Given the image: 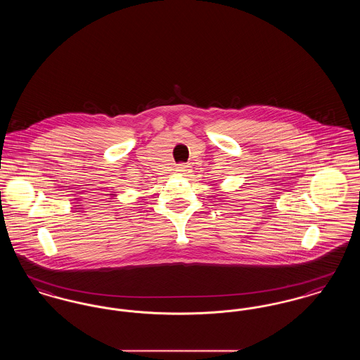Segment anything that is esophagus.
<instances>
[{
    "instance_id": "obj_1",
    "label": "esophagus",
    "mask_w": 360,
    "mask_h": 360,
    "mask_svg": "<svg viewBox=\"0 0 360 360\" xmlns=\"http://www.w3.org/2000/svg\"><path fill=\"white\" fill-rule=\"evenodd\" d=\"M176 172H179V174H188L190 172V166L188 165H185V163H181V165H178L176 166Z\"/></svg>"
}]
</instances>
